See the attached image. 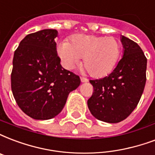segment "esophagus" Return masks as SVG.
Returning a JSON list of instances; mask_svg holds the SVG:
<instances>
[{"label": "esophagus", "mask_w": 155, "mask_h": 155, "mask_svg": "<svg viewBox=\"0 0 155 155\" xmlns=\"http://www.w3.org/2000/svg\"><path fill=\"white\" fill-rule=\"evenodd\" d=\"M81 82H87L88 80L87 78H81Z\"/></svg>", "instance_id": "1"}]
</instances>
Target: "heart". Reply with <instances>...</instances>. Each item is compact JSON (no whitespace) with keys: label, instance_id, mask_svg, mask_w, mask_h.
<instances>
[{"label":"heart","instance_id":"heart-1","mask_svg":"<svg viewBox=\"0 0 155 155\" xmlns=\"http://www.w3.org/2000/svg\"><path fill=\"white\" fill-rule=\"evenodd\" d=\"M58 53L67 69H73L83 57L82 64L91 76L101 78L111 73L121 54L119 41L113 37L78 34L70 43L62 41Z\"/></svg>","mask_w":155,"mask_h":155}]
</instances>
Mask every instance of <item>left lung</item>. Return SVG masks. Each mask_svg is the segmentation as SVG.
<instances>
[{
    "label": "left lung",
    "instance_id": "obj_1",
    "mask_svg": "<svg viewBox=\"0 0 155 155\" xmlns=\"http://www.w3.org/2000/svg\"><path fill=\"white\" fill-rule=\"evenodd\" d=\"M123 57L109 75L91 80L94 87L87 105L98 120L117 123L131 114L141 97L146 82L147 59L139 45L121 36Z\"/></svg>",
    "mask_w": 155,
    "mask_h": 155
}]
</instances>
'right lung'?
Here are the masks:
<instances>
[{
  "label": "right lung",
  "instance_id": "1",
  "mask_svg": "<svg viewBox=\"0 0 155 155\" xmlns=\"http://www.w3.org/2000/svg\"><path fill=\"white\" fill-rule=\"evenodd\" d=\"M55 29L27 35L15 51L11 89L17 104L28 116L47 120L64 109L68 94L81 83L78 76L60 64Z\"/></svg>",
  "mask_w": 155,
  "mask_h": 155
}]
</instances>
